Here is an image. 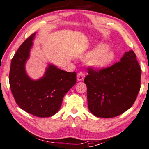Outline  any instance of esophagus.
<instances>
[{"instance_id": "34e87169", "label": "esophagus", "mask_w": 149, "mask_h": 149, "mask_svg": "<svg viewBox=\"0 0 149 149\" xmlns=\"http://www.w3.org/2000/svg\"><path fill=\"white\" fill-rule=\"evenodd\" d=\"M84 77H85V75L83 72H79L77 75V80L78 81H84Z\"/></svg>"}]
</instances>
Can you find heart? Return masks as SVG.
Instances as JSON below:
<instances>
[{"label":"heart","instance_id":"heart-1","mask_svg":"<svg viewBox=\"0 0 149 149\" xmlns=\"http://www.w3.org/2000/svg\"><path fill=\"white\" fill-rule=\"evenodd\" d=\"M116 53L106 44H100L93 48L85 55L84 59L96 70H102L112 64L116 59Z\"/></svg>","mask_w":149,"mask_h":149}]
</instances>
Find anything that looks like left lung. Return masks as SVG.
Here are the masks:
<instances>
[{
  "instance_id": "left-lung-1",
  "label": "left lung",
  "mask_w": 149,
  "mask_h": 149,
  "mask_svg": "<svg viewBox=\"0 0 149 149\" xmlns=\"http://www.w3.org/2000/svg\"><path fill=\"white\" fill-rule=\"evenodd\" d=\"M141 69L132 50L110 68L89 69L84 79L88 108L92 114L109 118L119 116L132 106L141 88Z\"/></svg>"
}]
</instances>
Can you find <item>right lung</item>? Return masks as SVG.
Returning <instances> with one entry per match:
<instances>
[{
  "label": "right lung",
  "mask_w": 149,
  "mask_h": 149,
  "mask_svg": "<svg viewBox=\"0 0 149 149\" xmlns=\"http://www.w3.org/2000/svg\"><path fill=\"white\" fill-rule=\"evenodd\" d=\"M36 33L26 39L12 59L9 84L17 105L33 116L46 118L56 114L66 93L76 83V73L49 63L43 76L33 79L26 71Z\"/></svg>",
  "instance_id": "1"
}]
</instances>
